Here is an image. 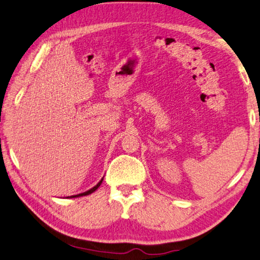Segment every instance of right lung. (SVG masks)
<instances>
[{"mask_svg": "<svg viewBox=\"0 0 260 260\" xmlns=\"http://www.w3.org/2000/svg\"><path fill=\"white\" fill-rule=\"evenodd\" d=\"M103 178H104V177H103ZM103 178L100 180V183H98L96 186H93L92 188H90L89 191H85V192H83V193H80V194H76V196H72L71 198H77V197H83V196H89V194H91L92 192H94L96 191V189L101 186V184H102V182H103Z\"/></svg>", "mask_w": 260, "mask_h": 260, "instance_id": "1", "label": "right lung"}]
</instances>
